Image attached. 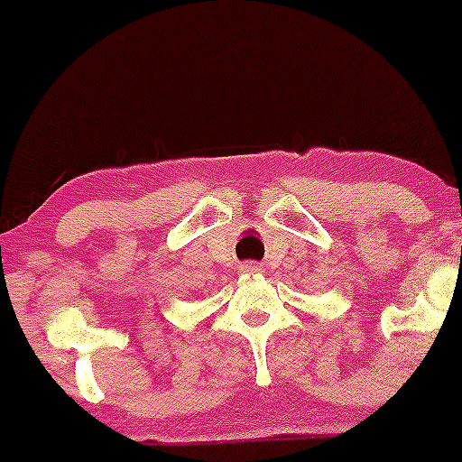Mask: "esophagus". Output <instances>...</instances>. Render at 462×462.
<instances>
[{
	"label": "esophagus",
	"mask_w": 462,
	"mask_h": 462,
	"mask_svg": "<svg viewBox=\"0 0 462 462\" xmlns=\"http://www.w3.org/2000/svg\"><path fill=\"white\" fill-rule=\"evenodd\" d=\"M241 273H263V270L254 261H245V263H241Z\"/></svg>",
	"instance_id": "34e87169"
}]
</instances>
